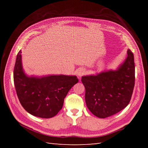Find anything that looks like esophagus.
Masks as SVG:
<instances>
[{
	"label": "esophagus",
	"mask_w": 148,
	"mask_h": 148,
	"mask_svg": "<svg viewBox=\"0 0 148 148\" xmlns=\"http://www.w3.org/2000/svg\"><path fill=\"white\" fill-rule=\"evenodd\" d=\"M84 73V70H79L78 71V75L79 76V77H81V76H82Z\"/></svg>",
	"instance_id": "obj_1"
}]
</instances>
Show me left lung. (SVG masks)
Wrapping results in <instances>:
<instances>
[{
  "mask_svg": "<svg viewBox=\"0 0 148 148\" xmlns=\"http://www.w3.org/2000/svg\"><path fill=\"white\" fill-rule=\"evenodd\" d=\"M127 58L117 70L83 77L85 101L88 109L96 117H110L126 107L135 86V68L133 52L128 49Z\"/></svg>",
  "mask_w": 148,
  "mask_h": 148,
  "instance_id": "8db88e82",
  "label": "left lung"
}]
</instances>
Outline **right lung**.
Here are the masks:
<instances>
[{"mask_svg":"<svg viewBox=\"0 0 148 148\" xmlns=\"http://www.w3.org/2000/svg\"><path fill=\"white\" fill-rule=\"evenodd\" d=\"M21 52L16 56L13 81L20 104L31 115L43 119L54 117L63 107L70 89L78 82L75 76L28 77L21 65Z\"/></svg>","mask_w":148,"mask_h":148,"instance_id":"obj_1","label":"right lung"}]
</instances>
